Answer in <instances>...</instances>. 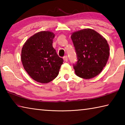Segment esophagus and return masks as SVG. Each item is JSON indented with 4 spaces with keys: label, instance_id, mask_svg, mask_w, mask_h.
Masks as SVG:
<instances>
[{
    "label": "esophagus",
    "instance_id": "obj_1",
    "mask_svg": "<svg viewBox=\"0 0 125 125\" xmlns=\"http://www.w3.org/2000/svg\"><path fill=\"white\" fill-rule=\"evenodd\" d=\"M63 60H64V61H66V62L68 61V57L67 55H65V56L63 57Z\"/></svg>",
    "mask_w": 125,
    "mask_h": 125
}]
</instances>
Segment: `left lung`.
I'll list each match as a JSON object with an SVG mask.
<instances>
[{
    "label": "left lung",
    "instance_id": "1",
    "mask_svg": "<svg viewBox=\"0 0 125 125\" xmlns=\"http://www.w3.org/2000/svg\"><path fill=\"white\" fill-rule=\"evenodd\" d=\"M71 39L77 58L73 64L76 75L86 79L98 75L106 64L109 57L106 40L90 29L74 32Z\"/></svg>",
    "mask_w": 125,
    "mask_h": 125
}]
</instances>
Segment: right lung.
<instances>
[{
    "label": "right lung",
    "instance_id": "1",
    "mask_svg": "<svg viewBox=\"0 0 125 125\" xmlns=\"http://www.w3.org/2000/svg\"><path fill=\"white\" fill-rule=\"evenodd\" d=\"M53 33L41 31L27 40L21 51V61L25 70L31 78L47 83L57 77L63 60L52 46Z\"/></svg>",
    "mask_w": 125,
    "mask_h": 125
}]
</instances>
